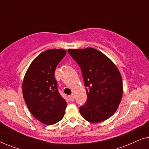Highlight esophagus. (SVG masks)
Segmentation results:
<instances>
[{"mask_svg": "<svg viewBox=\"0 0 149 149\" xmlns=\"http://www.w3.org/2000/svg\"><path fill=\"white\" fill-rule=\"evenodd\" d=\"M69 99H70L71 101H74V99H75L74 95L72 94V95H71L69 96Z\"/></svg>", "mask_w": 149, "mask_h": 149, "instance_id": "34e87169", "label": "esophagus"}]
</instances>
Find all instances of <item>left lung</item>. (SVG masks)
Here are the masks:
<instances>
[{
    "instance_id": "obj_1",
    "label": "left lung",
    "mask_w": 149,
    "mask_h": 149,
    "mask_svg": "<svg viewBox=\"0 0 149 149\" xmlns=\"http://www.w3.org/2000/svg\"><path fill=\"white\" fill-rule=\"evenodd\" d=\"M68 51L81 69L86 91V102L79 108L81 116L92 123L109 118L118 108L123 95L118 69L107 56L93 48Z\"/></svg>"
}]
</instances>
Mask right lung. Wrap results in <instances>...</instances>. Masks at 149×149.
I'll use <instances>...</instances> for the list:
<instances>
[{"label": "right lung", "instance_id": "obj_1", "mask_svg": "<svg viewBox=\"0 0 149 149\" xmlns=\"http://www.w3.org/2000/svg\"><path fill=\"white\" fill-rule=\"evenodd\" d=\"M66 51L50 49L32 62L23 81V96L33 117L42 123L53 125L61 120L67 107L57 90L54 72Z\"/></svg>", "mask_w": 149, "mask_h": 149}]
</instances>
